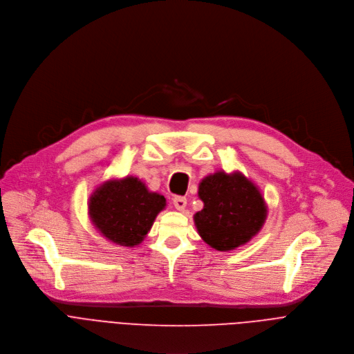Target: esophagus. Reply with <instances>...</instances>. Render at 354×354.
<instances>
[{
	"label": "esophagus",
	"mask_w": 354,
	"mask_h": 354,
	"mask_svg": "<svg viewBox=\"0 0 354 354\" xmlns=\"http://www.w3.org/2000/svg\"><path fill=\"white\" fill-rule=\"evenodd\" d=\"M173 203H174L177 210H184L185 206H187V199L184 196H174Z\"/></svg>",
	"instance_id": "obj_1"
}]
</instances>
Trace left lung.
Returning <instances> with one entry per match:
<instances>
[{
  "mask_svg": "<svg viewBox=\"0 0 354 354\" xmlns=\"http://www.w3.org/2000/svg\"><path fill=\"white\" fill-rule=\"evenodd\" d=\"M203 209L194 215L202 240L218 251L248 243L263 226L266 205L259 189L241 173L218 171L199 184Z\"/></svg>",
  "mask_w": 354,
  "mask_h": 354,
  "instance_id": "left-lung-1",
  "label": "left lung"
}]
</instances>
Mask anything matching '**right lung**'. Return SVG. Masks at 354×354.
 Listing matches in <instances>:
<instances>
[{
    "instance_id": "1",
    "label": "right lung",
    "mask_w": 354,
    "mask_h": 354,
    "mask_svg": "<svg viewBox=\"0 0 354 354\" xmlns=\"http://www.w3.org/2000/svg\"><path fill=\"white\" fill-rule=\"evenodd\" d=\"M165 206L163 195L151 192L136 177H125L106 181L93 192L89 215L106 239L133 247L144 240Z\"/></svg>"
}]
</instances>
